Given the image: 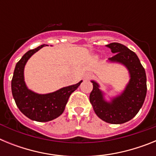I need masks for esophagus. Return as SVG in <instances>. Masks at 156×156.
Masks as SVG:
<instances>
[{
    "mask_svg": "<svg viewBox=\"0 0 156 156\" xmlns=\"http://www.w3.org/2000/svg\"><path fill=\"white\" fill-rule=\"evenodd\" d=\"M93 74L91 73H87L86 74H85V76H84V78L85 79H90V78H91V77H93Z\"/></svg>",
    "mask_w": 156,
    "mask_h": 156,
    "instance_id": "34e87169",
    "label": "esophagus"
}]
</instances>
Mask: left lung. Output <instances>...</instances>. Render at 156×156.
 <instances>
[{"mask_svg":"<svg viewBox=\"0 0 156 156\" xmlns=\"http://www.w3.org/2000/svg\"><path fill=\"white\" fill-rule=\"evenodd\" d=\"M106 46L115 54L108 62L124 66L129 73V82L120 94L110 98L108 101L98 83L91 80L93 90L90 92V101L101 119L112 124H121L133 119L142 107L147 93L145 70L137 55L125 45L111 43Z\"/></svg>","mask_w":156,"mask_h":156,"instance_id":"obj_1","label":"left lung"}]
</instances>
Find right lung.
<instances>
[{
    "label": "right lung",
    "instance_id": "obj_1",
    "mask_svg": "<svg viewBox=\"0 0 156 156\" xmlns=\"http://www.w3.org/2000/svg\"><path fill=\"white\" fill-rule=\"evenodd\" d=\"M44 46L48 45H41L25 54L16 64L12 80V92L17 107L29 119L37 122H48L60 116L71 94L83 81L44 94L29 89L25 82V66L34 54Z\"/></svg>",
    "mask_w": 156,
    "mask_h": 156
}]
</instances>
